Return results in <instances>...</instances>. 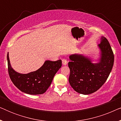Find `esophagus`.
<instances>
[{
	"instance_id": "1",
	"label": "esophagus",
	"mask_w": 121,
	"mask_h": 121,
	"mask_svg": "<svg viewBox=\"0 0 121 121\" xmlns=\"http://www.w3.org/2000/svg\"><path fill=\"white\" fill-rule=\"evenodd\" d=\"M62 64H63V65H67V60H66V59H62Z\"/></svg>"
}]
</instances>
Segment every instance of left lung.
Returning <instances> with one entry per match:
<instances>
[{
  "label": "left lung",
  "mask_w": 121,
  "mask_h": 121,
  "mask_svg": "<svg viewBox=\"0 0 121 121\" xmlns=\"http://www.w3.org/2000/svg\"><path fill=\"white\" fill-rule=\"evenodd\" d=\"M99 62L92 63L90 58L81 54L69 56V82L75 91L88 95L99 90L108 78L114 63V55L108 41L101 37Z\"/></svg>",
  "instance_id": "left-lung-1"
}]
</instances>
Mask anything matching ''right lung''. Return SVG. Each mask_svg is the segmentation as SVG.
Wrapping results in <instances>:
<instances>
[{"instance_id":"obj_1","label":"right lung","mask_w":121,"mask_h":121,"mask_svg":"<svg viewBox=\"0 0 121 121\" xmlns=\"http://www.w3.org/2000/svg\"><path fill=\"white\" fill-rule=\"evenodd\" d=\"M8 72L13 84L22 92L30 95L44 93L51 85L53 79L62 67V60H46L38 70L27 74H21L15 71L10 63L7 54Z\"/></svg>"}]
</instances>
